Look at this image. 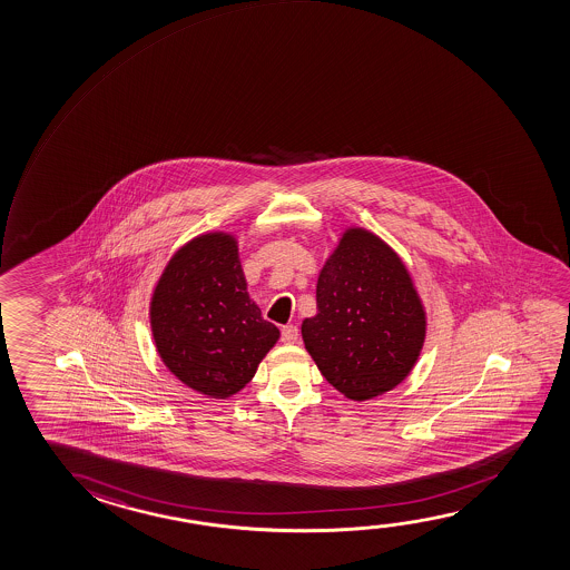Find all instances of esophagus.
Wrapping results in <instances>:
<instances>
[{
    "label": "esophagus",
    "instance_id": "1",
    "mask_svg": "<svg viewBox=\"0 0 570 570\" xmlns=\"http://www.w3.org/2000/svg\"><path fill=\"white\" fill-rule=\"evenodd\" d=\"M282 343H286V345H294L297 343V338H299V330H297L296 325H284L281 331Z\"/></svg>",
    "mask_w": 570,
    "mask_h": 570
}]
</instances>
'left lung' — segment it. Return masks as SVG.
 Instances as JSON below:
<instances>
[{"instance_id":"1","label":"left lung","mask_w":570,"mask_h":570,"mask_svg":"<svg viewBox=\"0 0 570 570\" xmlns=\"http://www.w3.org/2000/svg\"><path fill=\"white\" fill-rule=\"evenodd\" d=\"M317 315L302 337L325 380L363 402L410 374L425 338V312L404 263L376 235L348 229L317 281Z\"/></svg>"}]
</instances>
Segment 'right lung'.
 Here are the masks:
<instances>
[{
  "label": "right lung",
  "instance_id": "add662e5",
  "mask_svg": "<svg viewBox=\"0 0 570 570\" xmlns=\"http://www.w3.org/2000/svg\"><path fill=\"white\" fill-rule=\"evenodd\" d=\"M163 363L204 396L227 397L255 376L281 331L250 302L232 235L207 233L170 258L150 302Z\"/></svg>",
  "mask_w": 570,
  "mask_h": 570
}]
</instances>
